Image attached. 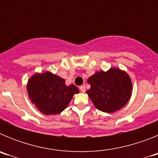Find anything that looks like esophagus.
Listing matches in <instances>:
<instances>
[{"label": "esophagus", "mask_w": 158, "mask_h": 158, "mask_svg": "<svg viewBox=\"0 0 158 158\" xmlns=\"http://www.w3.org/2000/svg\"><path fill=\"white\" fill-rule=\"evenodd\" d=\"M79 89H80V91L81 92V93H85V87L84 85L80 86V88H79Z\"/></svg>", "instance_id": "1"}]
</instances>
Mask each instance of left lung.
<instances>
[{"label": "left lung", "instance_id": "1", "mask_svg": "<svg viewBox=\"0 0 158 158\" xmlns=\"http://www.w3.org/2000/svg\"><path fill=\"white\" fill-rule=\"evenodd\" d=\"M91 88L86 91L95 107L107 113L115 112L127 104L131 96L132 84L127 73L111 68L100 71L88 79Z\"/></svg>", "mask_w": 158, "mask_h": 158}]
</instances>
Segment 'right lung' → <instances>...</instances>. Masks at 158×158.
I'll return each instance as SVG.
<instances>
[{
	"label": "right lung",
	"instance_id": "add662e5",
	"mask_svg": "<svg viewBox=\"0 0 158 158\" xmlns=\"http://www.w3.org/2000/svg\"><path fill=\"white\" fill-rule=\"evenodd\" d=\"M27 90L32 103L45 115L61 113L73 95L79 93L74 85H65L63 78L51 72L33 75L27 82Z\"/></svg>",
	"mask_w": 158,
	"mask_h": 158
}]
</instances>
